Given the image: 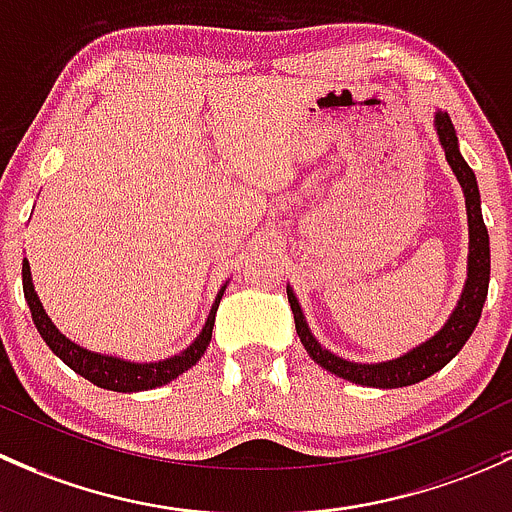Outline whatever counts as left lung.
I'll use <instances>...</instances> for the list:
<instances>
[{
    "label": "left lung",
    "mask_w": 512,
    "mask_h": 512,
    "mask_svg": "<svg viewBox=\"0 0 512 512\" xmlns=\"http://www.w3.org/2000/svg\"><path fill=\"white\" fill-rule=\"evenodd\" d=\"M436 133H439L441 145L446 150V160H449L451 170L456 172L458 182H461L463 194H466V209H468V231H471V254H468V281L463 288L461 300H458L456 310L449 318V323L439 330L431 340L419 345L416 350L407 355L397 357V360L379 362V365H355L335 357L333 352L323 350L320 342L315 340L313 333L305 325L300 305L295 300L291 288H286L288 303H291L295 330H298L300 342L308 350V355L325 367L328 372L337 377L347 379V382L362 384V387H379V389H394V387H409V384L421 382V379L431 377L446 367L453 357L461 352L466 340L476 330L478 318H481L483 303L488 295V281H491V244H488V229L483 224L481 214V194H478L476 175L466 160L458 152V138L453 130L451 118L446 113H436Z\"/></svg>",
    "instance_id": "8db88e82"
}]
</instances>
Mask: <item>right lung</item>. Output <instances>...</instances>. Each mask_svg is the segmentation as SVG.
<instances>
[{
	"mask_svg": "<svg viewBox=\"0 0 512 512\" xmlns=\"http://www.w3.org/2000/svg\"><path fill=\"white\" fill-rule=\"evenodd\" d=\"M21 286H24V298L26 303H29L36 330H39V335L44 337L46 345L51 347V352H56V355H59L73 372L86 377L88 382H93L96 387L110 389V392H145V389L162 387V384L177 379L184 370L197 365L199 357H202L204 350H207L209 340H212L214 318H217L219 300H221V293H224V288H221L217 300H214L212 313H209L207 318V325H204V330L199 333L197 340H194L182 355H175L170 357V360H162V362H152V365H135V362H123V360H115V357L96 355V352H88L83 350V347L73 345L71 340H66V337L56 330V325L51 323L49 315L44 313V305H41L39 298H36L34 283H31L29 261H26V258L24 263H21Z\"/></svg>",
	"mask_w": 512,
	"mask_h": 512,
	"instance_id": "add662e5",
	"label": "right lung"
}]
</instances>
